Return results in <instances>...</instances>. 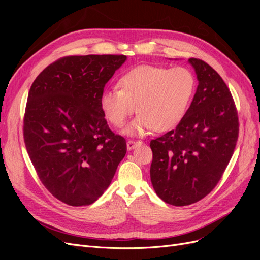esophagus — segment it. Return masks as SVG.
Instances as JSON below:
<instances>
[{
	"label": "esophagus",
	"mask_w": 260,
	"mask_h": 260,
	"mask_svg": "<svg viewBox=\"0 0 260 260\" xmlns=\"http://www.w3.org/2000/svg\"><path fill=\"white\" fill-rule=\"evenodd\" d=\"M141 143H142V141H137V140H128L127 141V148L129 149H133L136 146L140 145Z\"/></svg>",
	"instance_id": "34e87169"
}]
</instances>
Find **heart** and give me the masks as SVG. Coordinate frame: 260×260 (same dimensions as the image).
<instances>
[{"mask_svg": "<svg viewBox=\"0 0 260 260\" xmlns=\"http://www.w3.org/2000/svg\"><path fill=\"white\" fill-rule=\"evenodd\" d=\"M119 88H107L100 96L104 117L117 128L124 125L136 112L139 115L125 129L131 136H144L155 129L166 131L182 119L196 89L190 69L139 65L124 73Z\"/></svg>", "mask_w": 260, "mask_h": 260, "instance_id": "b5f03b06", "label": "heart"}]
</instances>
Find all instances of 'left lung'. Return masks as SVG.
I'll use <instances>...</instances> for the list:
<instances>
[{"label": "left lung", "instance_id": "1", "mask_svg": "<svg viewBox=\"0 0 260 260\" xmlns=\"http://www.w3.org/2000/svg\"><path fill=\"white\" fill-rule=\"evenodd\" d=\"M188 61L199 80L191 106L176 129L149 143L153 187L174 206L191 205L214 190L239 138L238 111L222 78L202 59Z\"/></svg>", "mask_w": 260, "mask_h": 260}]
</instances>
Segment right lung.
Instances as JSON below:
<instances>
[{
	"mask_svg": "<svg viewBox=\"0 0 260 260\" xmlns=\"http://www.w3.org/2000/svg\"><path fill=\"white\" fill-rule=\"evenodd\" d=\"M125 55L65 56L43 69L31 85L23 140L39 179L69 206L95 202L111 184L127 152L100 107L105 84Z\"/></svg>",
	"mask_w": 260,
	"mask_h": 260,
	"instance_id": "obj_1",
	"label": "right lung"
}]
</instances>
